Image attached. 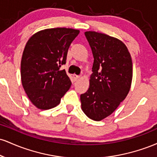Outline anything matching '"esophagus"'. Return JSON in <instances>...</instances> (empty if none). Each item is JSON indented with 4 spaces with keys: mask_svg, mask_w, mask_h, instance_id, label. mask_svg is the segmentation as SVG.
<instances>
[{
    "mask_svg": "<svg viewBox=\"0 0 157 157\" xmlns=\"http://www.w3.org/2000/svg\"><path fill=\"white\" fill-rule=\"evenodd\" d=\"M73 78H74V80L77 81L80 78V76H78V75H73Z\"/></svg>",
    "mask_w": 157,
    "mask_h": 157,
    "instance_id": "34e87169",
    "label": "esophagus"
}]
</instances>
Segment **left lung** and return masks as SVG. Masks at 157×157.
<instances>
[{
	"label": "left lung",
	"instance_id": "obj_1",
	"mask_svg": "<svg viewBox=\"0 0 157 157\" xmlns=\"http://www.w3.org/2000/svg\"><path fill=\"white\" fill-rule=\"evenodd\" d=\"M94 56L89 88L80 95L82 111L100 121L115 111L130 91L132 60L121 40L96 32H85Z\"/></svg>",
	"mask_w": 157,
	"mask_h": 157
}]
</instances>
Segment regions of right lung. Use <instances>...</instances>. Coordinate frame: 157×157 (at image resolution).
Returning a JSON list of instances; mask_svg holds the SVG:
<instances>
[{
    "mask_svg": "<svg viewBox=\"0 0 157 157\" xmlns=\"http://www.w3.org/2000/svg\"><path fill=\"white\" fill-rule=\"evenodd\" d=\"M80 31L69 28L46 29L27 41L21 63L23 87L34 105L47 110L55 107L70 89L65 69L68 48Z\"/></svg>",
    "mask_w": 157,
    "mask_h": 157,
    "instance_id": "obj_1",
    "label": "right lung"
}]
</instances>
